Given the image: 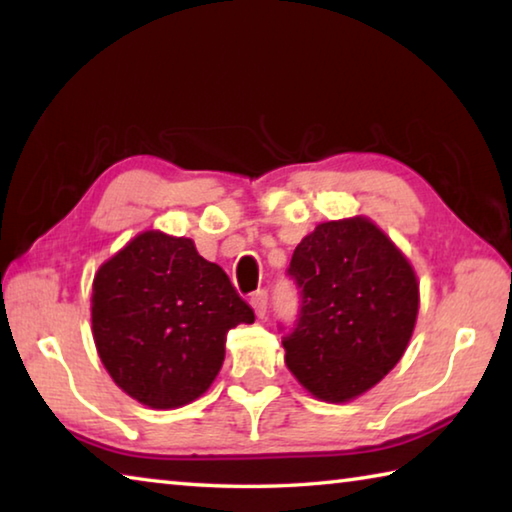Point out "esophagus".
Here are the masks:
<instances>
[{
    "label": "esophagus",
    "mask_w": 512,
    "mask_h": 512,
    "mask_svg": "<svg viewBox=\"0 0 512 512\" xmlns=\"http://www.w3.org/2000/svg\"><path fill=\"white\" fill-rule=\"evenodd\" d=\"M250 307L255 309L257 318H264L266 316V307H268V293L266 291L253 293V298H250Z\"/></svg>",
    "instance_id": "obj_1"
}]
</instances>
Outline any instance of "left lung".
<instances>
[{
	"label": "left lung",
	"mask_w": 512,
	"mask_h": 512,
	"mask_svg": "<svg viewBox=\"0 0 512 512\" xmlns=\"http://www.w3.org/2000/svg\"><path fill=\"white\" fill-rule=\"evenodd\" d=\"M300 318L284 363L320 402L357 400L409 348L420 282L393 239L368 216L318 223L293 250Z\"/></svg>",
	"instance_id": "left-lung-1"
}]
</instances>
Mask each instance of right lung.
<instances>
[{
  "label": "right lung",
  "instance_id": "add662e5",
  "mask_svg": "<svg viewBox=\"0 0 512 512\" xmlns=\"http://www.w3.org/2000/svg\"><path fill=\"white\" fill-rule=\"evenodd\" d=\"M92 336L112 381L149 409H178L219 375L225 334L255 314L192 239L144 230L99 266Z\"/></svg>",
  "mask_w": 512,
  "mask_h": 512
}]
</instances>
